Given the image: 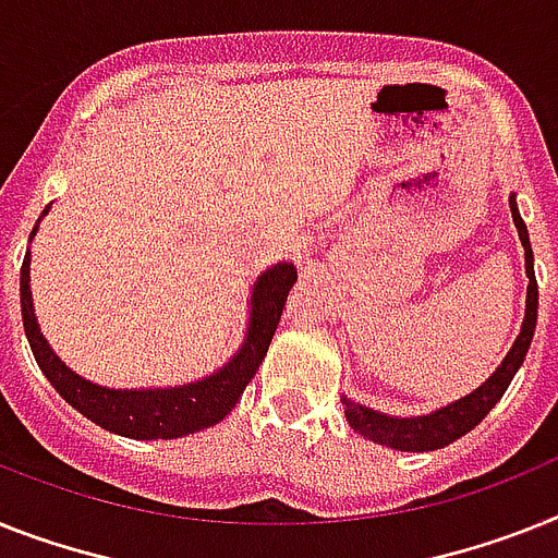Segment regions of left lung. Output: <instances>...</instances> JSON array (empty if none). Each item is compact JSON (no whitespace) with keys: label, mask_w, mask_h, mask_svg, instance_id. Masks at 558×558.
<instances>
[{"label":"left lung","mask_w":558,"mask_h":558,"mask_svg":"<svg viewBox=\"0 0 558 558\" xmlns=\"http://www.w3.org/2000/svg\"><path fill=\"white\" fill-rule=\"evenodd\" d=\"M510 213H513V223L519 229V241L525 246V269L531 283H527L525 323H522L517 343L510 345L508 357L502 360V366L496 368L494 377L482 383L476 391H471L462 400L451 402V405L434 411L428 416H409V420L402 416V420H397V416H386L372 409H363V405L343 397L345 420H349V425L357 430L360 437L380 442L386 448H395V451H434V448L451 446L453 439H460L462 434L476 428L488 416V411L494 409L496 402L502 400L510 380H513V374L519 372L527 349H531L533 329H536V308H539V287H536V275H533V250L531 241H527V227L522 221V215H519L513 195H510Z\"/></svg>","instance_id":"left-lung-1"}]
</instances>
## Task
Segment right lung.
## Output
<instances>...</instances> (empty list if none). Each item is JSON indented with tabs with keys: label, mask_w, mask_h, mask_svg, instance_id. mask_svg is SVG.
<instances>
[{
	"label": "right lung",
	"mask_w": 558,
	"mask_h": 558,
	"mask_svg": "<svg viewBox=\"0 0 558 558\" xmlns=\"http://www.w3.org/2000/svg\"><path fill=\"white\" fill-rule=\"evenodd\" d=\"M48 213V209H45ZM41 213V215H45ZM36 235L33 227L31 238ZM298 280L292 264H278L264 271L252 292V320L246 343L241 345L235 357L207 380L190 383L181 388H161V391H112V388L93 386L82 380L59 363L50 345L45 343L31 301V255L22 260V278H19V294H22V323H25L27 343L33 357L50 380V386L64 397L87 420L107 430H116L130 439H172L195 434L207 425L221 423L229 411L241 400L243 388L250 386L257 366L264 363L271 335L278 329L283 306H287L289 289Z\"/></svg>",
	"instance_id": "obj_1"
}]
</instances>
